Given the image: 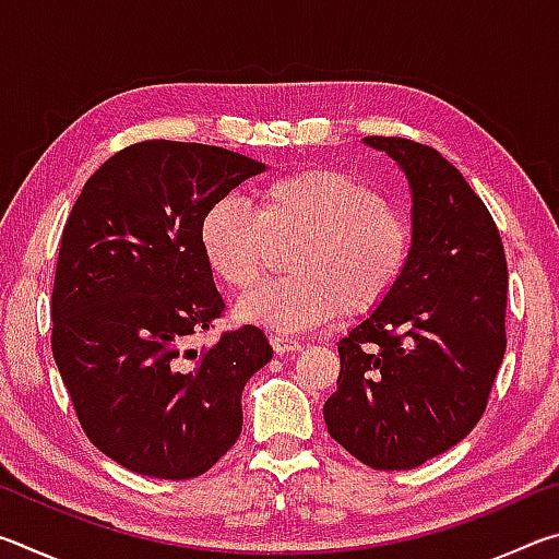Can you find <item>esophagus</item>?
Returning a JSON list of instances; mask_svg holds the SVG:
<instances>
[{
	"label": "esophagus",
	"instance_id": "esophagus-1",
	"mask_svg": "<svg viewBox=\"0 0 559 559\" xmlns=\"http://www.w3.org/2000/svg\"><path fill=\"white\" fill-rule=\"evenodd\" d=\"M271 345H273V349H276V355L298 353V349L302 347V345L298 343V340L286 337V335H273V337H271Z\"/></svg>",
	"mask_w": 559,
	"mask_h": 559
}]
</instances>
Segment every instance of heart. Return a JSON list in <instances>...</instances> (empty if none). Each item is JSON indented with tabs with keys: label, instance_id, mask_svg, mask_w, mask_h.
Here are the masks:
<instances>
[{
	"label": "heart",
	"instance_id": "b5f03b06",
	"mask_svg": "<svg viewBox=\"0 0 559 559\" xmlns=\"http://www.w3.org/2000/svg\"><path fill=\"white\" fill-rule=\"evenodd\" d=\"M206 266L234 290H249L266 269L271 241L298 236L293 276L263 283L239 300L243 323L300 333L343 313H367L392 296L412 253L409 226L362 179L335 167H306L271 179L257 212L234 197L200 222Z\"/></svg>",
	"mask_w": 559,
	"mask_h": 559
}]
</instances>
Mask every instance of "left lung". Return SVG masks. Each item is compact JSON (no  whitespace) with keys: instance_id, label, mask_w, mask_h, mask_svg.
<instances>
[{"instance_id":"1","label":"left lung","mask_w":559,"mask_h":559,"mask_svg":"<svg viewBox=\"0 0 559 559\" xmlns=\"http://www.w3.org/2000/svg\"><path fill=\"white\" fill-rule=\"evenodd\" d=\"M409 182L412 253L400 286L337 343L330 437L365 466L416 468L486 412L506 355L508 269L493 216L447 157L414 140L362 138Z\"/></svg>"}]
</instances>
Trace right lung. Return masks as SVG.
Here are the masks:
<instances>
[{
    "mask_svg": "<svg viewBox=\"0 0 559 559\" xmlns=\"http://www.w3.org/2000/svg\"><path fill=\"white\" fill-rule=\"evenodd\" d=\"M266 165L147 140L93 173L63 226L51 349L88 439L140 476L210 471L241 433V392L273 347L257 325L187 349L224 300L200 249L214 202Z\"/></svg>",
    "mask_w": 559,
    "mask_h": 559,
    "instance_id": "add662e5",
    "label": "right lung"
}]
</instances>
